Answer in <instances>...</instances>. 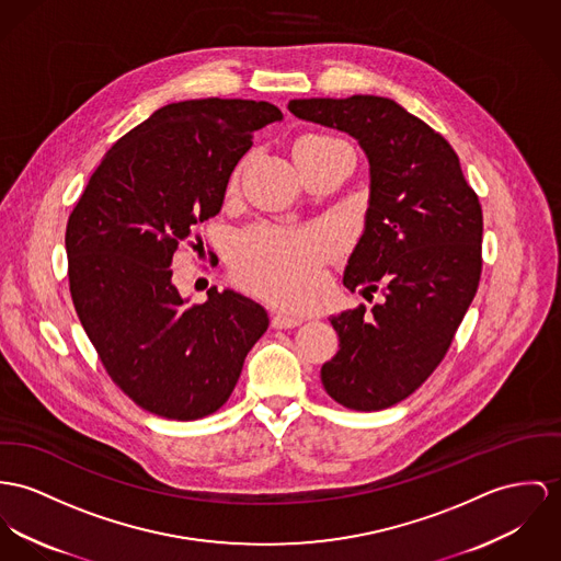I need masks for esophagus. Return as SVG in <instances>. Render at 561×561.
Listing matches in <instances>:
<instances>
[{"instance_id": "1", "label": "esophagus", "mask_w": 561, "mask_h": 561, "mask_svg": "<svg viewBox=\"0 0 561 561\" xmlns=\"http://www.w3.org/2000/svg\"><path fill=\"white\" fill-rule=\"evenodd\" d=\"M301 316H293V313H286V311H277L271 320L273 329H295L301 324Z\"/></svg>"}]
</instances>
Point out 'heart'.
Returning <instances> with one entry per match:
<instances>
[{"label": "heart", "mask_w": 561, "mask_h": 561, "mask_svg": "<svg viewBox=\"0 0 561 561\" xmlns=\"http://www.w3.org/2000/svg\"><path fill=\"white\" fill-rule=\"evenodd\" d=\"M331 134H305L299 142H333ZM237 181V174L232 183ZM333 250V237L324 228L284 230L254 226L245 230L234 248L239 277L275 301L302 305L309 301L318 282L322 259Z\"/></svg>", "instance_id": "heart-1"}]
</instances>
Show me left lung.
<instances>
[{
	"mask_svg": "<svg viewBox=\"0 0 561 561\" xmlns=\"http://www.w3.org/2000/svg\"><path fill=\"white\" fill-rule=\"evenodd\" d=\"M288 111L354 136L369 160L365 230L344 286L385 302L331 316L337 354L324 390L344 408L385 410L442 363L474 299L482 271V209L448 140L380 95L290 100Z\"/></svg>",
	"mask_w": 561,
	"mask_h": 561,
	"instance_id": "obj_1",
	"label": "left lung"
}]
</instances>
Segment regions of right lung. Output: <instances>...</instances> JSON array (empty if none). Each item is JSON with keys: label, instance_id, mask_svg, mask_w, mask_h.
I'll return each instance as SVG.
<instances>
[{"label": "right lung", "instance_id": "add662e5", "mask_svg": "<svg viewBox=\"0 0 561 561\" xmlns=\"http://www.w3.org/2000/svg\"><path fill=\"white\" fill-rule=\"evenodd\" d=\"M282 117L256 100L167 104L106 151L70 214L79 320L113 382L151 414H214L268 327L262 305L228 288L187 307L171 264L194 228L219 214L252 134Z\"/></svg>", "mask_w": 561, "mask_h": 561}]
</instances>
